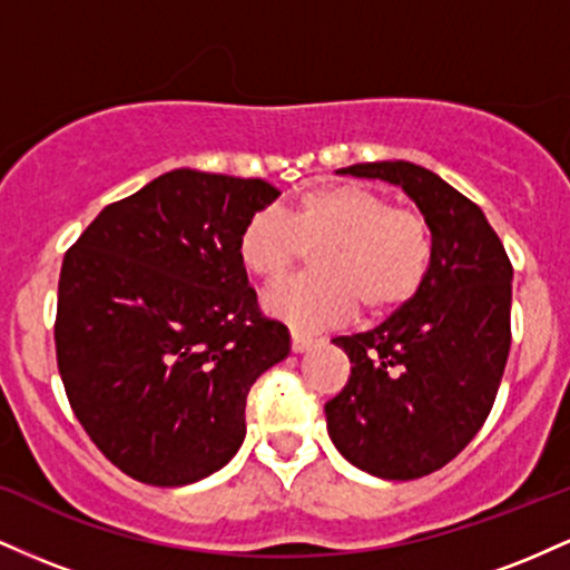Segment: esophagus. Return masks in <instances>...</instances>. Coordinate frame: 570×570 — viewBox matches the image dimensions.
I'll list each match as a JSON object with an SVG mask.
<instances>
[{"label": "esophagus", "mask_w": 570, "mask_h": 570, "mask_svg": "<svg viewBox=\"0 0 570 570\" xmlns=\"http://www.w3.org/2000/svg\"><path fill=\"white\" fill-rule=\"evenodd\" d=\"M313 343H316V340H313V335H305V332L292 330V351H294V353L307 351Z\"/></svg>", "instance_id": "1"}]
</instances>
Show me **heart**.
<instances>
[{"label":"heart","instance_id":"b5f03b06","mask_svg":"<svg viewBox=\"0 0 570 570\" xmlns=\"http://www.w3.org/2000/svg\"><path fill=\"white\" fill-rule=\"evenodd\" d=\"M316 248L322 273L286 281L265 294V311L294 330H322L351 318L389 316L421 292L434 259V235L423 214L394 206L381 189L340 181L307 189L286 217L276 208L248 214L238 259L252 276L281 281Z\"/></svg>","mask_w":570,"mask_h":570}]
</instances>
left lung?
Returning <instances> with one entry per match:
<instances>
[{
    "label": "left lung",
    "mask_w": 570,
    "mask_h": 570,
    "mask_svg": "<svg viewBox=\"0 0 570 570\" xmlns=\"http://www.w3.org/2000/svg\"><path fill=\"white\" fill-rule=\"evenodd\" d=\"M343 174L399 185L426 217V284L381 326L335 337L348 383L324 404L332 442L383 480L426 476L474 440L493 407L512 345V263L482 208L407 160L356 163Z\"/></svg>",
    "instance_id": "1"
}]
</instances>
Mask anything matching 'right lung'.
Returning a JSON list of instances; mask_svg holds the SVG:
<instances>
[{
	"instance_id": "obj_1",
	"label": "right lung",
	"mask_w": 570,
	"mask_h": 570,
	"mask_svg": "<svg viewBox=\"0 0 570 570\" xmlns=\"http://www.w3.org/2000/svg\"><path fill=\"white\" fill-rule=\"evenodd\" d=\"M278 195L176 168L109 203L63 257L58 372L85 434L134 480L189 485L225 466L248 389L289 356L238 259L248 214Z\"/></svg>"
}]
</instances>
